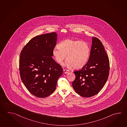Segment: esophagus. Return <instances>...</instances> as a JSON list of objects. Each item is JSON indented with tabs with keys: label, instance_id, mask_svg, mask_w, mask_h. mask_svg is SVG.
<instances>
[{
	"label": "esophagus",
	"instance_id": "34e87169",
	"mask_svg": "<svg viewBox=\"0 0 127 127\" xmlns=\"http://www.w3.org/2000/svg\"><path fill=\"white\" fill-rule=\"evenodd\" d=\"M63 71H64V72L65 74H67V73H68L69 72V70H66V69H64Z\"/></svg>",
	"mask_w": 127,
	"mask_h": 127
}]
</instances>
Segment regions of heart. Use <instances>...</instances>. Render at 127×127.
<instances>
[{"mask_svg":"<svg viewBox=\"0 0 127 127\" xmlns=\"http://www.w3.org/2000/svg\"><path fill=\"white\" fill-rule=\"evenodd\" d=\"M90 53L91 48L87 42L71 39L62 41L52 51L58 63L62 64L66 56L67 66H73L75 69H80L86 65Z\"/></svg>","mask_w":127,"mask_h":127,"instance_id":"heart-1","label":"heart"}]
</instances>
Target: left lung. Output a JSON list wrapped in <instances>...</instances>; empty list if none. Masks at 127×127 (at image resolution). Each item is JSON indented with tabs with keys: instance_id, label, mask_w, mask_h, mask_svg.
Returning <instances> with one entry per match:
<instances>
[{
	"instance_id": "left-lung-1",
	"label": "left lung",
	"mask_w": 127,
	"mask_h": 127,
	"mask_svg": "<svg viewBox=\"0 0 127 127\" xmlns=\"http://www.w3.org/2000/svg\"><path fill=\"white\" fill-rule=\"evenodd\" d=\"M109 57L101 41L92 37V44L88 62L82 69L74 73L72 86L75 92L83 97H91L103 88L109 77Z\"/></svg>"
}]
</instances>
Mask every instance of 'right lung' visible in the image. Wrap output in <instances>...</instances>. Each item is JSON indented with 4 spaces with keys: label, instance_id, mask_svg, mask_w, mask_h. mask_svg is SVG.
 I'll list each match as a JSON object with an SVG mask.
<instances>
[{
    "label": "right lung",
    "instance_id": "right-lung-1",
    "mask_svg": "<svg viewBox=\"0 0 127 127\" xmlns=\"http://www.w3.org/2000/svg\"><path fill=\"white\" fill-rule=\"evenodd\" d=\"M57 34L55 32L35 36L20 53L19 71L21 80L33 95L45 98L56 90L62 75V66L52 58Z\"/></svg>",
    "mask_w": 127,
    "mask_h": 127
}]
</instances>
